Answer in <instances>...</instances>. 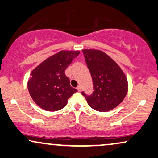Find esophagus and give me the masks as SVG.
I'll use <instances>...</instances> for the list:
<instances>
[{"mask_svg":"<svg viewBox=\"0 0 158 158\" xmlns=\"http://www.w3.org/2000/svg\"><path fill=\"white\" fill-rule=\"evenodd\" d=\"M77 89L78 90V91H81V87L80 86V85H79V86H78V87H77Z\"/></svg>","mask_w":158,"mask_h":158,"instance_id":"esophagus-1","label":"esophagus"}]
</instances>
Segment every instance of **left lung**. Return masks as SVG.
I'll return each mask as SVG.
<instances>
[{
  "label": "left lung",
  "instance_id": "8db88e82",
  "mask_svg": "<svg viewBox=\"0 0 158 158\" xmlns=\"http://www.w3.org/2000/svg\"><path fill=\"white\" fill-rule=\"evenodd\" d=\"M85 62L90 72L94 92L86 95L89 106L99 112L109 111L123 100L128 90L125 74L113 60L103 51L94 49L82 50Z\"/></svg>",
  "mask_w": 158,
  "mask_h": 158
}]
</instances>
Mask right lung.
Listing matches in <instances>:
<instances>
[{
	"label": "right lung",
	"mask_w": 158,
	"mask_h": 158,
	"mask_svg": "<svg viewBox=\"0 0 158 158\" xmlns=\"http://www.w3.org/2000/svg\"><path fill=\"white\" fill-rule=\"evenodd\" d=\"M79 51H61L33 70L28 81L30 96L36 104L47 111H57L66 106L77 89L70 85L64 71L79 54Z\"/></svg>",
	"instance_id": "right-lung-1"
}]
</instances>
